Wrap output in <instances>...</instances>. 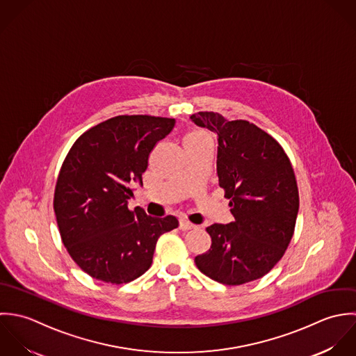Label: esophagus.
Instances as JSON below:
<instances>
[{"instance_id":"obj_1","label":"esophagus","mask_w":356,"mask_h":356,"mask_svg":"<svg viewBox=\"0 0 356 356\" xmlns=\"http://www.w3.org/2000/svg\"><path fill=\"white\" fill-rule=\"evenodd\" d=\"M179 228H180L181 231H187V229H193V228H195V225H194L193 222H190V221H187V220L181 218V220H180V222H179Z\"/></svg>"}]
</instances>
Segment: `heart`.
<instances>
[{"instance_id": "1", "label": "heart", "mask_w": 356, "mask_h": 356, "mask_svg": "<svg viewBox=\"0 0 356 356\" xmlns=\"http://www.w3.org/2000/svg\"><path fill=\"white\" fill-rule=\"evenodd\" d=\"M204 135L201 134V132H193V134H190L188 136H187V139L186 140H188V139H195V138H202Z\"/></svg>"}]
</instances>
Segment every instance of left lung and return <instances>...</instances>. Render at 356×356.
Instances as JSON below:
<instances>
[{"instance_id": "1", "label": "left lung", "mask_w": 356, "mask_h": 356, "mask_svg": "<svg viewBox=\"0 0 356 356\" xmlns=\"http://www.w3.org/2000/svg\"><path fill=\"white\" fill-rule=\"evenodd\" d=\"M190 118L217 135L218 186L234 216L207 228L212 245L195 264L220 284L256 281L282 259L294 232L298 190L291 163L280 143L248 121L213 111Z\"/></svg>"}]
</instances>
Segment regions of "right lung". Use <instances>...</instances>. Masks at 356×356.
Listing matches in <instances>:
<instances>
[{"label":"right lung","instance_id":"right-lung-1","mask_svg":"<svg viewBox=\"0 0 356 356\" xmlns=\"http://www.w3.org/2000/svg\"><path fill=\"white\" fill-rule=\"evenodd\" d=\"M176 121L118 115L78 138L55 190L54 209L62 241L78 267L107 284H128L152 263L158 238L179 225L175 216L156 218L129 211L132 184H143L148 156Z\"/></svg>","mask_w":356,"mask_h":356}]
</instances>
